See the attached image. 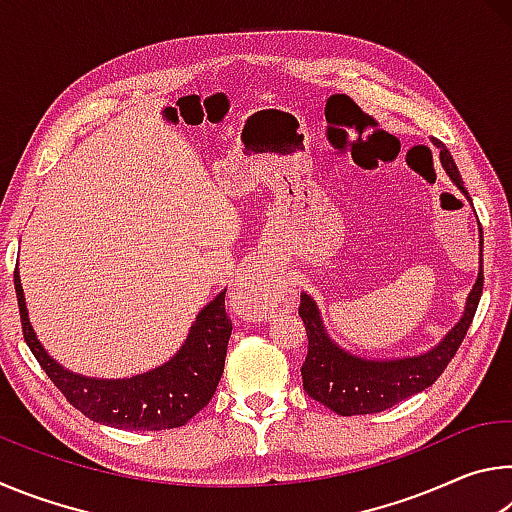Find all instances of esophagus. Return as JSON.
<instances>
[{"instance_id": "obj_1", "label": "esophagus", "mask_w": 512, "mask_h": 512, "mask_svg": "<svg viewBox=\"0 0 512 512\" xmlns=\"http://www.w3.org/2000/svg\"><path fill=\"white\" fill-rule=\"evenodd\" d=\"M275 298V280L262 268L250 266L241 275L235 293H232V309L246 320H262L268 309L273 307Z\"/></svg>"}]
</instances>
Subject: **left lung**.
Returning a JSON list of instances; mask_svg holds the SVG:
<instances>
[{
  "mask_svg": "<svg viewBox=\"0 0 512 512\" xmlns=\"http://www.w3.org/2000/svg\"><path fill=\"white\" fill-rule=\"evenodd\" d=\"M433 144L440 151V162H443L449 178L454 180L456 187L470 198L463 187V178L458 173L452 153L447 151L443 142L433 137ZM472 201V198H470ZM483 291V253H481V273L476 277V284L467 298L465 314L452 332H449L440 345L431 352L420 354V357L397 359V361H368L352 357L327 339L323 323H320L316 302L307 293H300L298 314L305 323L307 332V357L302 363V388L316 402L325 404L339 415H366L379 413L395 406L397 402L406 400L415 393L429 388L433 381L443 375L449 361L454 359L456 350L461 348L467 329H470L476 307H479Z\"/></svg>",
  "mask_w": 512,
  "mask_h": 512,
  "instance_id": "1",
  "label": "left lung"
}]
</instances>
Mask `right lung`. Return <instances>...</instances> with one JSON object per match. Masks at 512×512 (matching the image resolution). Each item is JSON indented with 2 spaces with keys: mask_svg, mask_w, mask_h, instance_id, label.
<instances>
[{
  "mask_svg": "<svg viewBox=\"0 0 512 512\" xmlns=\"http://www.w3.org/2000/svg\"><path fill=\"white\" fill-rule=\"evenodd\" d=\"M15 293L22 334L33 357L67 402L94 422L135 431L183 427L207 406L219 386L232 332V320L225 314V291L198 314L185 345L171 361L146 375L110 381L72 375L49 357L29 323L17 268Z\"/></svg>",
  "mask_w": 512,
  "mask_h": 512,
  "instance_id": "right-lung-1",
  "label": "right lung"
}]
</instances>
